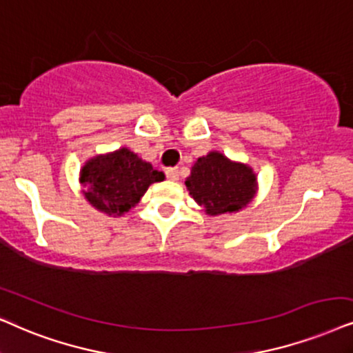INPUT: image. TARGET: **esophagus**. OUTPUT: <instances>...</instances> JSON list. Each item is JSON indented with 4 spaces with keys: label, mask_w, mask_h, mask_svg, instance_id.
<instances>
[{
    "label": "esophagus",
    "mask_w": 353,
    "mask_h": 353,
    "mask_svg": "<svg viewBox=\"0 0 353 353\" xmlns=\"http://www.w3.org/2000/svg\"><path fill=\"white\" fill-rule=\"evenodd\" d=\"M166 177L169 181H177V179H179V169H177V168L166 169Z\"/></svg>",
    "instance_id": "esophagus-1"
}]
</instances>
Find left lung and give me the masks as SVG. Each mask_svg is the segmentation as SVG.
<instances>
[{
	"label": "left lung",
	"mask_w": 353,
	"mask_h": 353,
	"mask_svg": "<svg viewBox=\"0 0 353 353\" xmlns=\"http://www.w3.org/2000/svg\"><path fill=\"white\" fill-rule=\"evenodd\" d=\"M194 200L203 205L208 215L233 213L244 208L256 194L252 169L212 151L199 158L185 181Z\"/></svg>",
	"instance_id": "obj_1"
}]
</instances>
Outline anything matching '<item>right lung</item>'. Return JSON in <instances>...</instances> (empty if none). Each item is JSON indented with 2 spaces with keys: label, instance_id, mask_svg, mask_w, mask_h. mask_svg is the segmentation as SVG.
<instances>
[{
  "label": "right lung",
  "instance_id": "obj_1",
  "mask_svg": "<svg viewBox=\"0 0 353 353\" xmlns=\"http://www.w3.org/2000/svg\"><path fill=\"white\" fill-rule=\"evenodd\" d=\"M163 179V172L127 148L97 156L81 169V184L86 189L84 197L107 215L128 212L143 197L150 184Z\"/></svg>",
  "mask_w": 353,
  "mask_h": 353
}]
</instances>
